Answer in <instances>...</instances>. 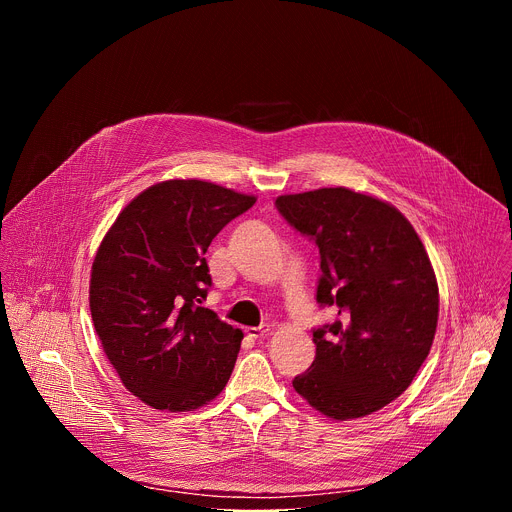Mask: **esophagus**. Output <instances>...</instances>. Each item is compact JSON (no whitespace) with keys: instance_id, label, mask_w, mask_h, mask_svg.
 Here are the masks:
<instances>
[{"instance_id":"1","label":"esophagus","mask_w":512,"mask_h":512,"mask_svg":"<svg viewBox=\"0 0 512 512\" xmlns=\"http://www.w3.org/2000/svg\"><path fill=\"white\" fill-rule=\"evenodd\" d=\"M269 326H261V328H245V334H247V338H251V340H259V338H265L267 334H269Z\"/></svg>"}]
</instances>
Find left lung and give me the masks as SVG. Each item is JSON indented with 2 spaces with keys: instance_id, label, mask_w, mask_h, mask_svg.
I'll list each match as a JSON object with an SVG mask.
<instances>
[{
  "instance_id": "obj_1",
  "label": "left lung",
  "mask_w": 512,
  "mask_h": 512,
  "mask_svg": "<svg viewBox=\"0 0 512 512\" xmlns=\"http://www.w3.org/2000/svg\"><path fill=\"white\" fill-rule=\"evenodd\" d=\"M275 206L316 241V300L338 312L314 330L316 358L294 389L330 419L371 415L411 385L433 344L440 289L427 251L393 204L344 186L283 194Z\"/></svg>"
}]
</instances>
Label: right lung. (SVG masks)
Returning <instances> with one entry per match:
<instances>
[{
    "mask_svg": "<svg viewBox=\"0 0 512 512\" xmlns=\"http://www.w3.org/2000/svg\"><path fill=\"white\" fill-rule=\"evenodd\" d=\"M206 180H166L137 194L103 237L89 285L91 316L121 383L160 411H194L227 387L243 332L202 308L204 253L255 204Z\"/></svg>",
    "mask_w": 512,
    "mask_h": 512,
    "instance_id": "obj_1",
    "label": "right lung"
}]
</instances>
